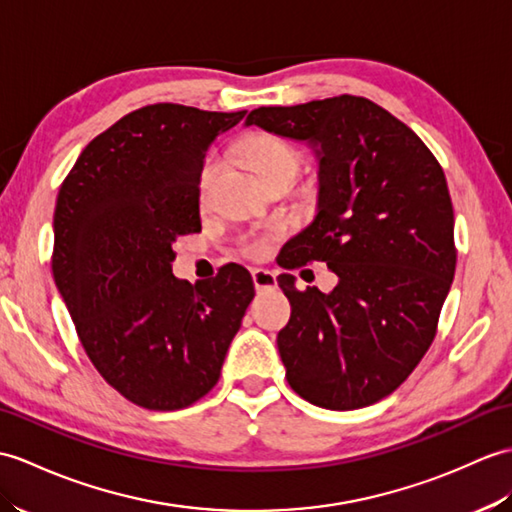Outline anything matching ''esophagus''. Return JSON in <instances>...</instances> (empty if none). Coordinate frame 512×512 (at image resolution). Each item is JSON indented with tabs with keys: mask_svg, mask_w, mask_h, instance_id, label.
<instances>
[{
	"mask_svg": "<svg viewBox=\"0 0 512 512\" xmlns=\"http://www.w3.org/2000/svg\"><path fill=\"white\" fill-rule=\"evenodd\" d=\"M253 283L257 292H268L277 288V275L268 268H255L253 270Z\"/></svg>",
	"mask_w": 512,
	"mask_h": 512,
	"instance_id": "1",
	"label": "esophagus"
}]
</instances>
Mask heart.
Wrapping results in <instances>:
<instances>
[{
    "instance_id": "heart-1",
    "label": "heart",
    "mask_w": 512,
    "mask_h": 512,
    "mask_svg": "<svg viewBox=\"0 0 512 512\" xmlns=\"http://www.w3.org/2000/svg\"><path fill=\"white\" fill-rule=\"evenodd\" d=\"M240 157L259 178H266L270 174L285 172V170L296 174L301 165L299 152L285 144V141H281L277 137H270V135H257V137L246 139L240 146ZM213 172H216V163H207V168L202 170V176H200L202 192L209 187ZM277 235H279L277 227L268 229L264 233H253L246 237L242 246L248 255H264L270 248V242L275 240Z\"/></svg>"
}]
</instances>
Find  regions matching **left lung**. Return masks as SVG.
<instances>
[{
  "label": "left lung",
  "mask_w": 512,
  "mask_h": 512,
  "mask_svg": "<svg viewBox=\"0 0 512 512\" xmlns=\"http://www.w3.org/2000/svg\"><path fill=\"white\" fill-rule=\"evenodd\" d=\"M244 126L301 141L318 163L316 216L283 268L325 261L331 292L296 290L277 336L290 386L314 406L358 410L397 390L421 362L454 281V209L445 174L412 130L355 95L259 106Z\"/></svg>",
  "instance_id": "1"
}]
</instances>
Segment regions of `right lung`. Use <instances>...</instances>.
Masks as SVG:
<instances>
[{
  "label": "right lung",
  "instance_id": "right-lung-1",
  "mask_svg": "<svg viewBox=\"0 0 512 512\" xmlns=\"http://www.w3.org/2000/svg\"><path fill=\"white\" fill-rule=\"evenodd\" d=\"M244 115L144 106L95 137L58 192L56 288L93 366L141 408L207 395L255 296L237 264L194 285L172 275L176 237L200 231L207 150Z\"/></svg>",
  "mask_w": 512,
  "mask_h": 512
}]
</instances>
